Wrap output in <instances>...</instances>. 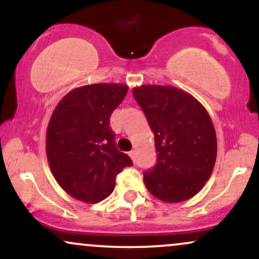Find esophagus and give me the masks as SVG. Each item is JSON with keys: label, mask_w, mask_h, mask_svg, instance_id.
I'll use <instances>...</instances> for the list:
<instances>
[{"label": "esophagus", "mask_w": 259, "mask_h": 259, "mask_svg": "<svg viewBox=\"0 0 259 259\" xmlns=\"http://www.w3.org/2000/svg\"><path fill=\"white\" fill-rule=\"evenodd\" d=\"M129 156H130V158L133 159V162H135V160H136V151H130Z\"/></svg>", "instance_id": "34e87169"}]
</instances>
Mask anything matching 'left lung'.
<instances>
[{
    "label": "left lung",
    "instance_id": "obj_1",
    "mask_svg": "<svg viewBox=\"0 0 259 259\" xmlns=\"http://www.w3.org/2000/svg\"><path fill=\"white\" fill-rule=\"evenodd\" d=\"M154 135L157 163L144 174L148 191L177 203L194 197L212 175L217 135L207 109L189 92L169 85L133 89Z\"/></svg>",
    "mask_w": 259,
    "mask_h": 259
}]
</instances>
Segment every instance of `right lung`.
<instances>
[{"label": "right lung", "instance_id": "1", "mask_svg": "<svg viewBox=\"0 0 259 259\" xmlns=\"http://www.w3.org/2000/svg\"><path fill=\"white\" fill-rule=\"evenodd\" d=\"M127 85L100 82L73 89L58 102L46 132V154L59 186L76 200L97 203L112 194L115 177L133 164L117 150L109 127Z\"/></svg>", "mask_w": 259, "mask_h": 259}]
</instances>
